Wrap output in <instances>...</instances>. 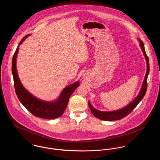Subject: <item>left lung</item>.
I'll use <instances>...</instances> for the list:
<instances>
[{
  "label": "left lung",
  "instance_id": "obj_1",
  "mask_svg": "<svg viewBox=\"0 0 160 160\" xmlns=\"http://www.w3.org/2000/svg\"><path fill=\"white\" fill-rule=\"evenodd\" d=\"M140 42V45L142 48V50L143 52V54L145 57L146 61H147V72L145 76V79L143 82V85L142 87V89L140 90V92L139 94L138 95L137 97L131 102L128 105L125 107L124 108L116 110L114 112H101L97 110H95V108H93L91 104L89 102V107L91 109L92 113L93 114V116L100 119L104 120V121H115V120H118L121 119L126 116H127L128 114H129L138 104V103L142 100L143 97L145 96L147 89V78L148 75L150 71V66H149V60L148 57L145 52V48H144V44L143 42L141 40H139Z\"/></svg>",
  "mask_w": 160,
  "mask_h": 160
}]
</instances>
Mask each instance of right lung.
Wrapping results in <instances>:
<instances>
[{"label":"right lung","instance_id":"obj_1","mask_svg":"<svg viewBox=\"0 0 160 160\" xmlns=\"http://www.w3.org/2000/svg\"><path fill=\"white\" fill-rule=\"evenodd\" d=\"M28 36L26 35L23 38L19 45L23 42ZM18 50L19 47H18L13 56L12 71L13 76L15 90L19 100L25 108L35 116L48 119L60 117L67 108L69 98L71 94L79 86V82L77 81L65 88L55 102H48L36 98L24 88L18 78L16 68V58Z\"/></svg>","mask_w":160,"mask_h":160}]
</instances>
